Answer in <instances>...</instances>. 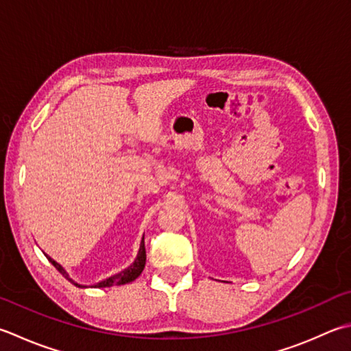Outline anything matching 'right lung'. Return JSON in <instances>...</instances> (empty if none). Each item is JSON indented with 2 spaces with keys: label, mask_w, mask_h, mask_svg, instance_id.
<instances>
[{
  "label": "right lung",
  "mask_w": 351,
  "mask_h": 351,
  "mask_svg": "<svg viewBox=\"0 0 351 351\" xmlns=\"http://www.w3.org/2000/svg\"><path fill=\"white\" fill-rule=\"evenodd\" d=\"M49 258V261L53 264L58 269V272L61 274L62 276H65V280H69L71 284H75L76 287H81V289H87V287H95V289H104V287H111V286H122V284H128L131 281H134L138 275L142 274V270L145 267V263H147V252H145V241L142 238L141 241V247H138V252H137V256L136 260L133 261V264H130V266L127 269L121 270L119 274H114L108 276V278H105L102 281H99L96 284H90V286H87V284H79L76 282L73 278H70V275L67 274V270H65L61 264L56 263L53 258H50L49 255H45Z\"/></svg>",
  "instance_id": "right-lung-1"
}]
</instances>
